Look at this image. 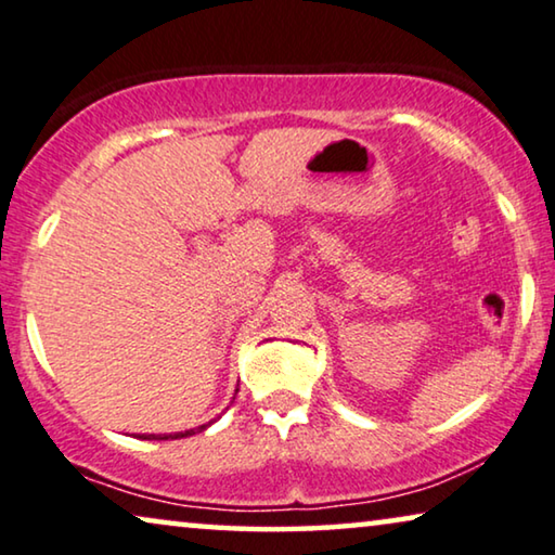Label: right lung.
<instances>
[{
  "instance_id": "1",
  "label": "right lung",
  "mask_w": 555,
  "mask_h": 555,
  "mask_svg": "<svg viewBox=\"0 0 555 555\" xmlns=\"http://www.w3.org/2000/svg\"><path fill=\"white\" fill-rule=\"evenodd\" d=\"M238 391V388H236ZM209 426V424H204V426H198V428H189V431H179V434H169V436H156V434H149V436H139V438H146V441H167V438H186V436H192V434H198V431H204V428Z\"/></svg>"
}]
</instances>
